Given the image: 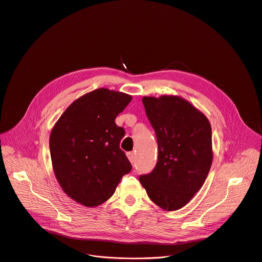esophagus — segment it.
Wrapping results in <instances>:
<instances>
[{
    "label": "esophagus",
    "mask_w": 262,
    "mask_h": 262,
    "mask_svg": "<svg viewBox=\"0 0 262 262\" xmlns=\"http://www.w3.org/2000/svg\"><path fill=\"white\" fill-rule=\"evenodd\" d=\"M126 156H127L129 162H130L132 164H134V163H135V154H134V152H127Z\"/></svg>",
    "instance_id": "obj_1"
}]
</instances>
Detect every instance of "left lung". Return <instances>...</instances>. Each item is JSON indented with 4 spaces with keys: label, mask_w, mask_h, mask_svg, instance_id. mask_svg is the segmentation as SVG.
Instances as JSON below:
<instances>
[{
    "label": "left lung",
    "mask_w": 262,
    "mask_h": 262,
    "mask_svg": "<svg viewBox=\"0 0 262 262\" xmlns=\"http://www.w3.org/2000/svg\"><path fill=\"white\" fill-rule=\"evenodd\" d=\"M158 139V163L140 175L148 197L165 210L189 203L203 185L212 163L211 126L206 116L179 96H144Z\"/></svg>",
    "instance_id": "left-lung-1"
}]
</instances>
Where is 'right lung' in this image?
I'll use <instances>...</instances> for the list:
<instances>
[{
    "instance_id": "right-lung-1",
    "label": "right lung",
    "mask_w": 262,
    "mask_h": 262,
    "mask_svg": "<svg viewBox=\"0 0 262 262\" xmlns=\"http://www.w3.org/2000/svg\"><path fill=\"white\" fill-rule=\"evenodd\" d=\"M130 100L123 92L96 89L74 100L52 129L56 178L80 204L94 207L105 202L133 168L120 148L125 130L115 123Z\"/></svg>"
}]
</instances>
